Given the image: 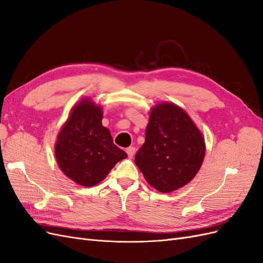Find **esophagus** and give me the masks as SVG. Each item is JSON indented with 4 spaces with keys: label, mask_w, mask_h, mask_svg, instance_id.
<instances>
[{
    "label": "esophagus",
    "mask_w": 263,
    "mask_h": 263,
    "mask_svg": "<svg viewBox=\"0 0 263 263\" xmlns=\"http://www.w3.org/2000/svg\"><path fill=\"white\" fill-rule=\"evenodd\" d=\"M126 153H127V155H128V158H133L135 156V153H136V148L128 147L126 149Z\"/></svg>",
    "instance_id": "obj_1"
}]
</instances>
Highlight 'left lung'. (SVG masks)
<instances>
[{
	"instance_id": "1",
	"label": "left lung",
	"mask_w": 263,
	"mask_h": 263,
	"mask_svg": "<svg viewBox=\"0 0 263 263\" xmlns=\"http://www.w3.org/2000/svg\"><path fill=\"white\" fill-rule=\"evenodd\" d=\"M204 156V138L184 110L171 103L151 109L145 144L135 156L151 186L169 193L187 184L200 170Z\"/></svg>"
}]
</instances>
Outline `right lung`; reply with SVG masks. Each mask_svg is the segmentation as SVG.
<instances>
[{
    "label": "right lung",
    "mask_w": 263,
    "mask_h": 263,
    "mask_svg": "<svg viewBox=\"0 0 263 263\" xmlns=\"http://www.w3.org/2000/svg\"><path fill=\"white\" fill-rule=\"evenodd\" d=\"M103 113L91 100L74 106L62 126L54 155L62 172L83 186H93L106 178L113 166L127 157L114 145L112 135L102 125Z\"/></svg>",
    "instance_id": "add662e5"
}]
</instances>
